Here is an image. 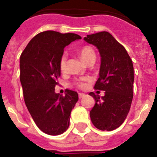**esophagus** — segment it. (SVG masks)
Instances as JSON below:
<instances>
[{
    "mask_svg": "<svg viewBox=\"0 0 157 157\" xmlns=\"http://www.w3.org/2000/svg\"><path fill=\"white\" fill-rule=\"evenodd\" d=\"M78 95H79V98L81 99V98H82V97H84V96H85V94H83V93H79Z\"/></svg>",
    "mask_w": 157,
    "mask_h": 157,
    "instance_id": "1",
    "label": "esophagus"
}]
</instances>
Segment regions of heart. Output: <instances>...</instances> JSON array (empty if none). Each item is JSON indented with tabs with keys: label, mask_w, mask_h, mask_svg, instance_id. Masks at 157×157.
Here are the masks:
<instances>
[{
	"label": "heart",
	"mask_w": 157,
	"mask_h": 157,
	"mask_svg": "<svg viewBox=\"0 0 157 157\" xmlns=\"http://www.w3.org/2000/svg\"><path fill=\"white\" fill-rule=\"evenodd\" d=\"M78 54L81 57V59L83 60L86 63H88L91 60H95V52H94V49L92 48L90 46H84L81 48L78 51ZM67 61V54L63 53L60 57L59 61V68L62 72H64L66 71ZM76 86L83 88V87H85V84L83 82H77Z\"/></svg>",
	"instance_id": "b5f03b06"
}]
</instances>
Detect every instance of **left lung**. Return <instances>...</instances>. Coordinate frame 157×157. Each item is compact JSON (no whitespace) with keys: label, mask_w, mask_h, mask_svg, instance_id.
Wrapping results in <instances>:
<instances>
[{"label":"left lung","mask_w":157,"mask_h":157,"mask_svg":"<svg viewBox=\"0 0 157 157\" xmlns=\"http://www.w3.org/2000/svg\"><path fill=\"white\" fill-rule=\"evenodd\" d=\"M100 52L99 79L94 89L105 90L100 98L93 92L90 95L95 104L90 112L92 124L102 131H112L120 126L130 110L133 96V65L128 53L109 32L89 34L84 38Z\"/></svg>","instance_id":"left-lung-1"}]
</instances>
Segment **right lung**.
<instances>
[{
    "mask_svg": "<svg viewBox=\"0 0 157 157\" xmlns=\"http://www.w3.org/2000/svg\"><path fill=\"white\" fill-rule=\"evenodd\" d=\"M81 39L76 33L44 31L31 39L20 56V83L26 107L47 134H62L69 127L78 94L66 90L63 96L55 93V86L61 76L59 61L64 48Z\"/></svg>",
    "mask_w": 157,
    "mask_h": 157,
    "instance_id": "1",
    "label": "right lung"
}]
</instances>
